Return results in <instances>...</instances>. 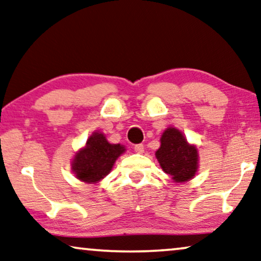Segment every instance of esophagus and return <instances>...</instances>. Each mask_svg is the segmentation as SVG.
Segmentation results:
<instances>
[{"label": "esophagus", "mask_w": 261, "mask_h": 261, "mask_svg": "<svg viewBox=\"0 0 261 261\" xmlns=\"http://www.w3.org/2000/svg\"><path fill=\"white\" fill-rule=\"evenodd\" d=\"M134 149L137 153H143L144 152V145H143V144H137V145H135Z\"/></svg>", "instance_id": "34e87169"}]
</instances>
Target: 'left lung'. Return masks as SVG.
<instances>
[{"label":"left lung","mask_w":261,"mask_h":261,"mask_svg":"<svg viewBox=\"0 0 261 261\" xmlns=\"http://www.w3.org/2000/svg\"><path fill=\"white\" fill-rule=\"evenodd\" d=\"M155 158L173 181L185 182L196 176L199 161L197 146L189 144L176 127L170 126L163 132Z\"/></svg>","instance_id":"1"}]
</instances>
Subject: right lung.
<instances>
[{"instance_id":"1","label":"right lung","mask_w":261,"mask_h":261,"mask_svg":"<svg viewBox=\"0 0 261 261\" xmlns=\"http://www.w3.org/2000/svg\"><path fill=\"white\" fill-rule=\"evenodd\" d=\"M125 152L120 144H110L102 132H93L87 144L77 151L72 159L71 169L77 179L96 184L108 176L116 159Z\"/></svg>"}]
</instances>
